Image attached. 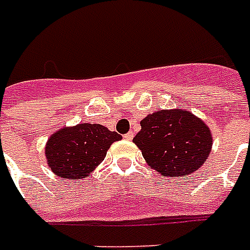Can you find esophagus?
<instances>
[{"label":"esophagus","mask_w":250,"mask_h":250,"mask_svg":"<svg viewBox=\"0 0 250 250\" xmlns=\"http://www.w3.org/2000/svg\"><path fill=\"white\" fill-rule=\"evenodd\" d=\"M133 136H135V135H133V132H128V133H125V140L131 141L133 139Z\"/></svg>","instance_id":"obj_1"}]
</instances>
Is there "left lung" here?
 <instances>
[{"mask_svg":"<svg viewBox=\"0 0 250 250\" xmlns=\"http://www.w3.org/2000/svg\"><path fill=\"white\" fill-rule=\"evenodd\" d=\"M133 143L149 166L164 176L180 178L205 164L213 146L209 125L184 109L158 110L140 122Z\"/></svg>","mask_w":250,"mask_h":250,"instance_id":"left-lung-1","label":"left lung"}]
</instances>
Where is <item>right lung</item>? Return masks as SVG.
I'll list each match as a JSON object with an SVG mask.
<instances>
[{
	"mask_svg": "<svg viewBox=\"0 0 250 250\" xmlns=\"http://www.w3.org/2000/svg\"><path fill=\"white\" fill-rule=\"evenodd\" d=\"M121 135L101 125L79 123L53 133L45 145L48 166L62 179H83L105 160L113 143Z\"/></svg>",
	"mask_w": 250,
	"mask_h": 250,
	"instance_id": "obj_1",
	"label": "right lung"
}]
</instances>
